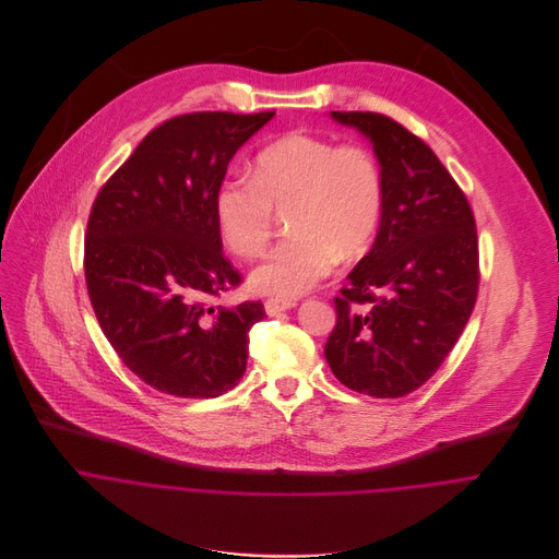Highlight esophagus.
<instances>
[{"instance_id":"1","label":"esophagus","mask_w":559,"mask_h":559,"mask_svg":"<svg viewBox=\"0 0 559 559\" xmlns=\"http://www.w3.org/2000/svg\"><path fill=\"white\" fill-rule=\"evenodd\" d=\"M295 306H297V301H293V299H277V297H273V299H266V301H264V310H266L269 317H275V314H280V312H286V310H290V308H295Z\"/></svg>"}]
</instances>
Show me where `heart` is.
Listing matches in <instances>:
<instances>
[{"label": "heart", "mask_w": 559, "mask_h": 559, "mask_svg": "<svg viewBox=\"0 0 559 559\" xmlns=\"http://www.w3.org/2000/svg\"><path fill=\"white\" fill-rule=\"evenodd\" d=\"M385 204L377 157L361 144L290 133L264 146L251 178L226 176L213 195L224 245L255 258L271 239L275 211L288 207V239L277 242L251 273L258 293L295 297L333 269L335 258L364 253L377 237Z\"/></svg>", "instance_id": "heart-1"}]
</instances>
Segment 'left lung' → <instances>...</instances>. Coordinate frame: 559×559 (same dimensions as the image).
Segmentation results:
<instances>
[{"label":"left lung","mask_w":559,"mask_h":559,"mask_svg":"<svg viewBox=\"0 0 559 559\" xmlns=\"http://www.w3.org/2000/svg\"><path fill=\"white\" fill-rule=\"evenodd\" d=\"M374 144L385 204L372 249L333 297L324 344L348 390L402 399L421 388L459 342L478 299L476 217L428 144L394 118L331 111Z\"/></svg>","instance_id":"obj_1"}]
</instances>
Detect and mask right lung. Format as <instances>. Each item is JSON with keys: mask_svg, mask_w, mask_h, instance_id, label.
Here are the masks:
<instances>
[{"mask_svg": "<svg viewBox=\"0 0 559 559\" xmlns=\"http://www.w3.org/2000/svg\"><path fill=\"white\" fill-rule=\"evenodd\" d=\"M275 111L165 120L98 189L83 240L96 320L122 364L178 399L239 383L260 301H217L242 284L222 251L213 195L240 146Z\"/></svg>", "mask_w": 559, "mask_h": 559, "instance_id": "obj_1", "label": "right lung"}]
</instances>
